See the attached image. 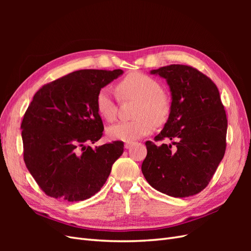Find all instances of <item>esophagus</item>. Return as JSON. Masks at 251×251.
I'll use <instances>...</instances> for the list:
<instances>
[{
    "mask_svg": "<svg viewBox=\"0 0 251 251\" xmlns=\"http://www.w3.org/2000/svg\"><path fill=\"white\" fill-rule=\"evenodd\" d=\"M134 144V142H126L125 143V148L126 149H130L132 146Z\"/></svg>",
    "mask_w": 251,
    "mask_h": 251,
    "instance_id": "34e87169",
    "label": "esophagus"
}]
</instances>
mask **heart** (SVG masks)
Listing matches in <instances>:
<instances>
[{"label": "heart", "mask_w": 251, "mask_h": 251, "mask_svg": "<svg viewBox=\"0 0 251 251\" xmlns=\"http://www.w3.org/2000/svg\"><path fill=\"white\" fill-rule=\"evenodd\" d=\"M120 100H135L133 120L120 121L108 127L107 134L111 139L132 142L154 131L155 124L163 125L168 120L172 100L168 93L161 90L157 79L141 72L127 74L116 86ZM98 114L107 121H113L117 115V100L108 88H101L95 97Z\"/></svg>", "instance_id": "obj_1"}]
</instances>
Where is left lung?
I'll return each mask as SVG.
<instances>
[{
	"instance_id": "8db88e82",
	"label": "left lung",
	"mask_w": 251,
	"mask_h": 251,
	"mask_svg": "<svg viewBox=\"0 0 251 251\" xmlns=\"http://www.w3.org/2000/svg\"><path fill=\"white\" fill-rule=\"evenodd\" d=\"M168 81L172 110L163 130L147 141L141 171L149 184L176 198L208 185L226 150L227 118L215 82L196 68L170 65L151 70Z\"/></svg>"
}]
</instances>
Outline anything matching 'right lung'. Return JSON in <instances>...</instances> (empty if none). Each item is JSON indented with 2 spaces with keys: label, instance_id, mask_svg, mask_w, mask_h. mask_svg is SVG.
Here are the masks:
<instances>
[{
  "label": "right lung",
  "instance_id": "obj_1",
  "mask_svg": "<svg viewBox=\"0 0 251 251\" xmlns=\"http://www.w3.org/2000/svg\"><path fill=\"white\" fill-rule=\"evenodd\" d=\"M124 73L86 69L44 85L23 118L24 161L42 191L69 202L89 199L100 191L124 142L92 149L103 125L95 105L98 91Z\"/></svg>",
  "mask_w": 251,
  "mask_h": 251
}]
</instances>
